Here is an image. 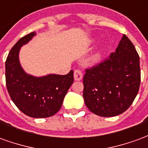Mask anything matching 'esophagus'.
Listing matches in <instances>:
<instances>
[{
	"label": "esophagus",
	"instance_id": "esophagus-1",
	"mask_svg": "<svg viewBox=\"0 0 148 148\" xmlns=\"http://www.w3.org/2000/svg\"><path fill=\"white\" fill-rule=\"evenodd\" d=\"M83 74L79 70H75L74 72V78L75 81H80L82 79Z\"/></svg>",
	"mask_w": 148,
	"mask_h": 148
}]
</instances>
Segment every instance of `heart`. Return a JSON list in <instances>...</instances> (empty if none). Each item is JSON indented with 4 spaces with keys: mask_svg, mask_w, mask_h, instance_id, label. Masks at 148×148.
I'll return each instance as SVG.
<instances>
[{
    "mask_svg": "<svg viewBox=\"0 0 148 148\" xmlns=\"http://www.w3.org/2000/svg\"><path fill=\"white\" fill-rule=\"evenodd\" d=\"M97 41V39L95 38H93V39H91L90 40V44H93V43H95ZM105 51V47H101L97 51H96V53L94 54V55L92 56V58H91V60L93 62H97L99 61L101 58V56H102L103 53Z\"/></svg>",
    "mask_w": 148,
    "mask_h": 148,
    "instance_id": "obj_1",
    "label": "heart"
}]
</instances>
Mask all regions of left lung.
Returning <instances> with one entry per match:
<instances>
[{"label": "left lung", "mask_w": 148, "mask_h": 148, "mask_svg": "<svg viewBox=\"0 0 148 148\" xmlns=\"http://www.w3.org/2000/svg\"><path fill=\"white\" fill-rule=\"evenodd\" d=\"M83 85L85 104L94 114L115 116L130 107L140 89V57L125 35L109 59L86 70Z\"/></svg>", "instance_id": "8db88e82"}]
</instances>
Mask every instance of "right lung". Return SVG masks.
I'll list each match as a JSON object with an SVG mask.
<instances>
[{"mask_svg":"<svg viewBox=\"0 0 148 148\" xmlns=\"http://www.w3.org/2000/svg\"><path fill=\"white\" fill-rule=\"evenodd\" d=\"M35 36L36 32L25 36L11 49L5 62L6 86L12 101L22 112L30 117L46 118L61 109L74 82V71L65 75L49 74L40 77L26 73L20 62V51Z\"/></svg>","mask_w":148,"mask_h":148,"instance_id":"add662e5","label":"right lung"}]
</instances>
